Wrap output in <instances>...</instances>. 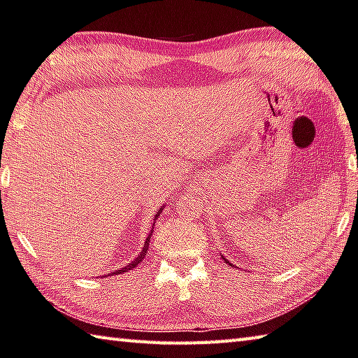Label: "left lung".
Listing matches in <instances>:
<instances>
[{"mask_svg":"<svg viewBox=\"0 0 358 358\" xmlns=\"http://www.w3.org/2000/svg\"><path fill=\"white\" fill-rule=\"evenodd\" d=\"M225 259V258H224ZM225 262H227V259H225ZM227 263H230V262H227Z\"/></svg>","mask_w":358,"mask_h":358,"instance_id":"obj_1","label":"left lung"}]
</instances>
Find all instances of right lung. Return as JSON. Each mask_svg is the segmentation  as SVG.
Returning <instances> with one entry per match:
<instances>
[{
    "instance_id": "1",
    "label": "right lung",
    "mask_w": 358,
    "mask_h": 358,
    "mask_svg": "<svg viewBox=\"0 0 358 358\" xmlns=\"http://www.w3.org/2000/svg\"><path fill=\"white\" fill-rule=\"evenodd\" d=\"M159 213H161V210L157 213V217L159 216ZM155 227V225H153ZM152 233H153V229H152ZM150 236L152 235H148V238L145 239V244H144V249H142V252L139 253V255H138V258H136V259H133V262L131 263H129V264H127V266H123V268L122 269H119V271H115V274H123V272H128V271H131V269H134L136 268V266H138L141 262H142V259H144L145 258V255H147V250H148V243H150Z\"/></svg>"
}]
</instances>
